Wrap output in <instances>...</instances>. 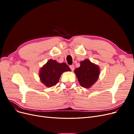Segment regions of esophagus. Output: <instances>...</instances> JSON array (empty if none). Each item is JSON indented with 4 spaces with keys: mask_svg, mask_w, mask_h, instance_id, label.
I'll return each mask as SVG.
<instances>
[{
    "mask_svg": "<svg viewBox=\"0 0 134 134\" xmlns=\"http://www.w3.org/2000/svg\"><path fill=\"white\" fill-rule=\"evenodd\" d=\"M70 68L71 69V71H74V68H75L74 65H70Z\"/></svg>",
    "mask_w": 134,
    "mask_h": 134,
    "instance_id": "esophagus-1",
    "label": "esophagus"
}]
</instances>
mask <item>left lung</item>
Here are the masks:
<instances>
[{"instance_id":"8db88e82","label":"left lung","mask_w":134,"mask_h":134,"mask_svg":"<svg viewBox=\"0 0 134 134\" xmlns=\"http://www.w3.org/2000/svg\"><path fill=\"white\" fill-rule=\"evenodd\" d=\"M80 63V67L75 69L74 72L80 86L84 88H90L98 79L100 73L99 68L88 59H85Z\"/></svg>"}]
</instances>
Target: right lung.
Returning a JSON list of instances; mask_svg holds the SVG:
<instances>
[{"instance_id": "1", "label": "right lung", "mask_w": 134, "mask_h": 134, "mask_svg": "<svg viewBox=\"0 0 134 134\" xmlns=\"http://www.w3.org/2000/svg\"><path fill=\"white\" fill-rule=\"evenodd\" d=\"M71 71L70 68L65 63H59L50 59L40 70L39 76L41 82L47 87H53L57 84L64 71Z\"/></svg>"}]
</instances>
